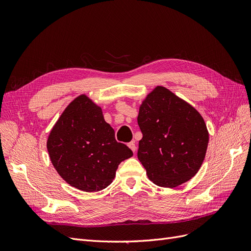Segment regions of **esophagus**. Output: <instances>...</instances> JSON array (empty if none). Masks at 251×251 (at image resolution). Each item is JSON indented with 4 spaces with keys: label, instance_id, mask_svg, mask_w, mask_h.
<instances>
[{
    "label": "esophagus",
    "instance_id": "34e87169",
    "mask_svg": "<svg viewBox=\"0 0 251 251\" xmlns=\"http://www.w3.org/2000/svg\"><path fill=\"white\" fill-rule=\"evenodd\" d=\"M127 147L132 150L133 153H135V151H136V144H135V141H131L130 143H127Z\"/></svg>",
    "mask_w": 251,
    "mask_h": 251
}]
</instances>
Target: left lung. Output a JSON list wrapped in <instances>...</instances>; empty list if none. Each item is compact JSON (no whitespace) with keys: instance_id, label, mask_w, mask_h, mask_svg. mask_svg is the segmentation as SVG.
<instances>
[{"instance_id":"obj_1","label":"left lung","mask_w":251,"mask_h":251,"mask_svg":"<svg viewBox=\"0 0 251 251\" xmlns=\"http://www.w3.org/2000/svg\"><path fill=\"white\" fill-rule=\"evenodd\" d=\"M137 119L143 135L137 156L153 183L177 187L199 172L209 134L192 104L157 86L139 105Z\"/></svg>"}]
</instances>
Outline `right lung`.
I'll use <instances>...</instances> for the list:
<instances>
[{
	"label": "right lung",
	"instance_id": "add662e5",
	"mask_svg": "<svg viewBox=\"0 0 251 251\" xmlns=\"http://www.w3.org/2000/svg\"><path fill=\"white\" fill-rule=\"evenodd\" d=\"M51 163L68 184L94 193L109 186L121 161L133 156L117 142L101 108L86 94L67 105L47 139Z\"/></svg>",
	"mask_w": 251,
	"mask_h": 251
}]
</instances>
